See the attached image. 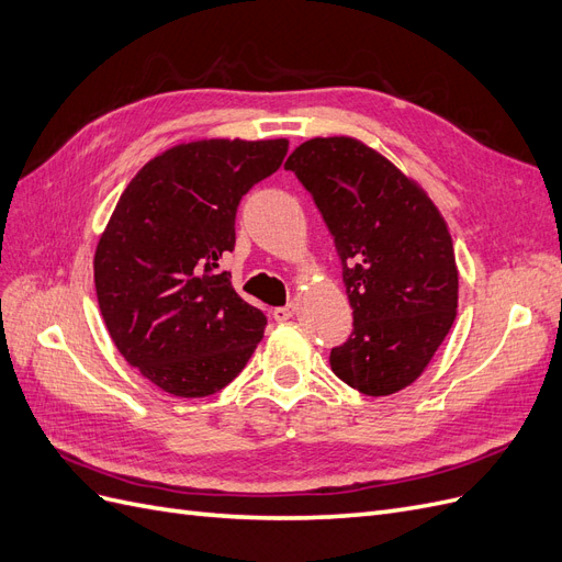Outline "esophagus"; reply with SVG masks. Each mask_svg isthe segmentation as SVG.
Returning a JSON list of instances; mask_svg holds the SVG:
<instances>
[{
    "label": "esophagus",
    "mask_w": 562,
    "mask_h": 562,
    "mask_svg": "<svg viewBox=\"0 0 562 562\" xmlns=\"http://www.w3.org/2000/svg\"><path fill=\"white\" fill-rule=\"evenodd\" d=\"M293 316H295V304H285V307L274 310V321H279V323L293 318Z\"/></svg>",
    "instance_id": "34e87169"
}]
</instances>
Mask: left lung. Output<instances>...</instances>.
<instances>
[{
    "label": "left lung",
    "instance_id": "8db88e82",
    "mask_svg": "<svg viewBox=\"0 0 562 562\" xmlns=\"http://www.w3.org/2000/svg\"><path fill=\"white\" fill-rule=\"evenodd\" d=\"M323 215L342 262L353 330L330 368L368 396L413 384L457 316L446 220L422 187L353 138H314L285 161Z\"/></svg>",
    "mask_w": 562,
    "mask_h": 562
}]
</instances>
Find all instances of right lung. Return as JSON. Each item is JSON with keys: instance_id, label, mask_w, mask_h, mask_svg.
Returning <instances> with one entry per match:
<instances>
[{"instance_id": "obj_1", "label": "right lung", "mask_w": 562, "mask_h": 562, "mask_svg": "<svg viewBox=\"0 0 562 562\" xmlns=\"http://www.w3.org/2000/svg\"><path fill=\"white\" fill-rule=\"evenodd\" d=\"M288 140H199L145 164L95 248L98 307L119 353L182 398L211 396L246 368L267 318L220 260L236 209L279 171Z\"/></svg>"}]
</instances>
